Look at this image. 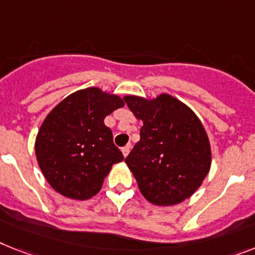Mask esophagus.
Returning a JSON list of instances; mask_svg holds the SVG:
<instances>
[{
    "label": "esophagus",
    "mask_w": 255,
    "mask_h": 255,
    "mask_svg": "<svg viewBox=\"0 0 255 255\" xmlns=\"http://www.w3.org/2000/svg\"><path fill=\"white\" fill-rule=\"evenodd\" d=\"M130 148H131V146H130V144H128V146H125V147H123V148H121V151H123L124 157H126V156H128V155H129Z\"/></svg>",
    "instance_id": "34e87169"
}]
</instances>
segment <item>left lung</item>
Here are the masks:
<instances>
[{
    "label": "left lung",
    "mask_w": 255,
    "mask_h": 255,
    "mask_svg": "<svg viewBox=\"0 0 255 255\" xmlns=\"http://www.w3.org/2000/svg\"><path fill=\"white\" fill-rule=\"evenodd\" d=\"M140 120V139L125 159L138 188L155 206H174L190 198L211 168L205 126L188 105L169 94L147 99L126 95Z\"/></svg>",
    "instance_id": "obj_1"
}]
</instances>
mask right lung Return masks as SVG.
Returning a JSON list of instances; mask_svg holds the SVG:
<instances>
[{"mask_svg": "<svg viewBox=\"0 0 255 255\" xmlns=\"http://www.w3.org/2000/svg\"><path fill=\"white\" fill-rule=\"evenodd\" d=\"M125 105V98L99 87L78 90L44 119L35 139L40 169L52 189L86 201L100 191L113 164L124 160L104 119Z\"/></svg>", "mask_w": 255, "mask_h": 255, "instance_id": "obj_1", "label": "right lung"}]
</instances>
